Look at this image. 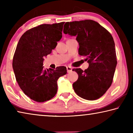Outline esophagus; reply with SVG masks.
<instances>
[{"instance_id": "1", "label": "esophagus", "mask_w": 133, "mask_h": 133, "mask_svg": "<svg viewBox=\"0 0 133 133\" xmlns=\"http://www.w3.org/2000/svg\"><path fill=\"white\" fill-rule=\"evenodd\" d=\"M72 71V68L70 66H67V73H70V72Z\"/></svg>"}]
</instances>
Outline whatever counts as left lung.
Instances as JSON below:
<instances>
[{
  "label": "left lung",
  "mask_w": 133,
  "mask_h": 133,
  "mask_svg": "<svg viewBox=\"0 0 133 133\" xmlns=\"http://www.w3.org/2000/svg\"><path fill=\"white\" fill-rule=\"evenodd\" d=\"M64 34L76 36L78 54L85 57L89 67L74 69L78 77L73 84L75 93L85 100H94L104 94L113 79L117 62L115 44L111 35L92 20L66 22Z\"/></svg>",
  "instance_id": "8db88e82"
}]
</instances>
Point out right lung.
I'll list each match as a JSON object with an SVG mask.
<instances>
[{
    "instance_id": "obj_1",
    "label": "right lung",
    "mask_w": 133,
    "mask_h": 133,
    "mask_svg": "<svg viewBox=\"0 0 133 133\" xmlns=\"http://www.w3.org/2000/svg\"><path fill=\"white\" fill-rule=\"evenodd\" d=\"M64 22L43 24L26 31L18 42L12 66L22 90L31 100L44 102L55 97L58 78L67 73L66 67L43 69L44 57L50 54L62 39Z\"/></svg>"
}]
</instances>
